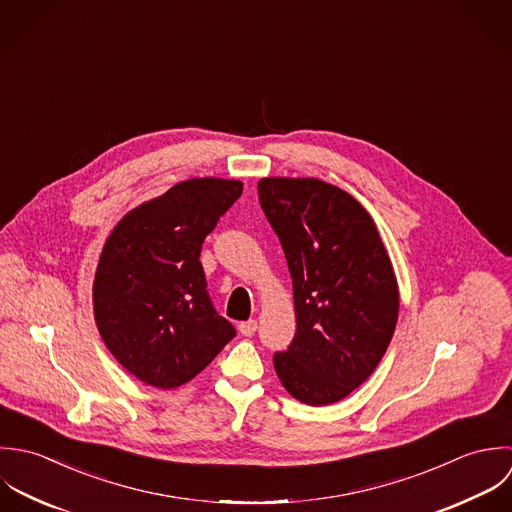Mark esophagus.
I'll use <instances>...</instances> for the list:
<instances>
[{
  "mask_svg": "<svg viewBox=\"0 0 512 512\" xmlns=\"http://www.w3.org/2000/svg\"><path fill=\"white\" fill-rule=\"evenodd\" d=\"M255 330H257V320H245V322L239 324V332L243 336H253Z\"/></svg>",
  "mask_w": 512,
  "mask_h": 512,
  "instance_id": "1",
  "label": "esophagus"
}]
</instances>
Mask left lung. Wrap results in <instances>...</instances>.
<instances>
[{"instance_id": "1", "label": "left lung", "mask_w": 512, "mask_h": 512, "mask_svg": "<svg viewBox=\"0 0 512 512\" xmlns=\"http://www.w3.org/2000/svg\"><path fill=\"white\" fill-rule=\"evenodd\" d=\"M259 202L293 279L297 334L273 356L285 390L307 406L352 394L380 364L400 291L374 219L316 178H263Z\"/></svg>"}]
</instances>
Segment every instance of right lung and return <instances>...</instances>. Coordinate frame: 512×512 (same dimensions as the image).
<instances>
[{"label": "right lung", "mask_w": 512, "mask_h": 512, "mask_svg": "<svg viewBox=\"0 0 512 512\" xmlns=\"http://www.w3.org/2000/svg\"><path fill=\"white\" fill-rule=\"evenodd\" d=\"M239 180L192 178L130 209L99 259L93 305L106 348L140 382L172 390L235 336L209 301L202 243L241 196Z\"/></svg>", "instance_id": "right-lung-1"}]
</instances>
